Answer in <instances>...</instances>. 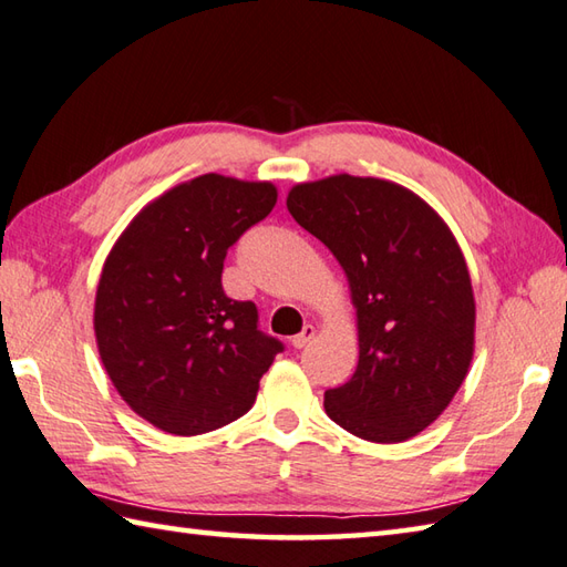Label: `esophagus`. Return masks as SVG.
Masks as SVG:
<instances>
[{"mask_svg": "<svg viewBox=\"0 0 567 567\" xmlns=\"http://www.w3.org/2000/svg\"><path fill=\"white\" fill-rule=\"evenodd\" d=\"M313 334H316V328H313V326H306V328H303V332L293 334V338H291V344H293L296 350H303L306 344H308L310 340H313Z\"/></svg>", "mask_w": 567, "mask_h": 567, "instance_id": "1", "label": "esophagus"}]
</instances>
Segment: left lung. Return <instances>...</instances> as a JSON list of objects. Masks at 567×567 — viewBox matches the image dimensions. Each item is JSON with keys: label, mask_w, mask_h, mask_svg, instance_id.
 Returning <instances> with one entry per match:
<instances>
[{"label": "left lung", "mask_w": 567, "mask_h": 567, "mask_svg": "<svg viewBox=\"0 0 567 567\" xmlns=\"http://www.w3.org/2000/svg\"><path fill=\"white\" fill-rule=\"evenodd\" d=\"M350 279L360 362L326 391L330 419L372 443H401L453 401L475 344L467 264L419 195L379 178L330 176L286 198Z\"/></svg>", "instance_id": "8db88e82"}]
</instances>
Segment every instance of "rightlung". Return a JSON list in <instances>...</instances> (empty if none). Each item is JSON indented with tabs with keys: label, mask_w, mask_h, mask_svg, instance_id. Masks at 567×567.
Here are the masks:
<instances>
[{
	"label": "right lung",
	"mask_w": 567,
	"mask_h": 567,
	"mask_svg": "<svg viewBox=\"0 0 567 567\" xmlns=\"http://www.w3.org/2000/svg\"><path fill=\"white\" fill-rule=\"evenodd\" d=\"M276 205L271 183L207 176L146 205L102 269L95 334L130 406L173 435L245 415L284 342L259 330L251 300L223 288L227 249Z\"/></svg>",
	"instance_id": "add662e5"
}]
</instances>
